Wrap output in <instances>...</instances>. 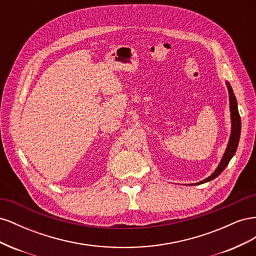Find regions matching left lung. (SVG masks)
I'll return each mask as SVG.
<instances>
[{
    "instance_id": "8db88e82",
    "label": "left lung",
    "mask_w": 256,
    "mask_h": 256,
    "mask_svg": "<svg viewBox=\"0 0 256 256\" xmlns=\"http://www.w3.org/2000/svg\"><path fill=\"white\" fill-rule=\"evenodd\" d=\"M226 86H228V94H230V120H232V132H230V141H228V147L226 150V152H224L223 157L221 159V162L219 164L218 168L214 170V172L210 176L207 177L206 180L200 182L196 184H204L207 182H210V180H214L216 176H219L223 172V170L228 166L230 160L233 158V156L236 152V150H237V146L239 143V138H240V130H242V122H240V115H239L238 108H237V100L234 95L233 90H232L230 84L228 82H226Z\"/></svg>"
}]
</instances>
